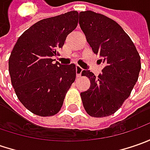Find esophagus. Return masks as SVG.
Wrapping results in <instances>:
<instances>
[{
  "label": "esophagus",
  "mask_w": 150,
  "mask_h": 150,
  "mask_svg": "<svg viewBox=\"0 0 150 150\" xmlns=\"http://www.w3.org/2000/svg\"><path fill=\"white\" fill-rule=\"evenodd\" d=\"M83 71V69L81 67L78 66V65H77V66H76V73H77V77H78V78L81 77Z\"/></svg>",
  "instance_id": "esophagus-1"
}]
</instances>
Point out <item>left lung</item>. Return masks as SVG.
Wrapping results in <instances>:
<instances>
[{
    "mask_svg": "<svg viewBox=\"0 0 150 150\" xmlns=\"http://www.w3.org/2000/svg\"><path fill=\"white\" fill-rule=\"evenodd\" d=\"M79 25L104 67L98 77L89 70L82 76L90 88L81 93L86 112L102 118L116 112L129 97L141 69L140 57L132 40L115 21L92 11L79 13Z\"/></svg>",
    "mask_w": 150,
    "mask_h": 150,
    "instance_id": "1",
    "label": "left lung"
}]
</instances>
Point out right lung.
<instances>
[{
  "label": "right lung",
  "instance_id": "obj_1",
  "mask_svg": "<svg viewBox=\"0 0 150 150\" xmlns=\"http://www.w3.org/2000/svg\"><path fill=\"white\" fill-rule=\"evenodd\" d=\"M76 11L46 18L24 32L9 57L15 93L26 108L42 117L60 111L76 78V65L52 62L67 35L78 26Z\"/></svg>",
  "mask_w": 150,
  "mask_h": 150
}]
</instances>
